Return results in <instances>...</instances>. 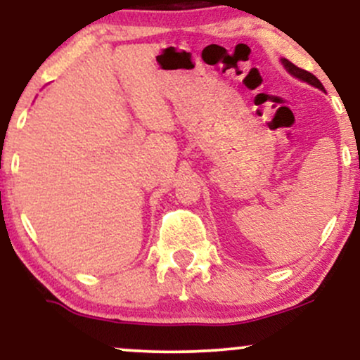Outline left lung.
Returning <instances> with one entry per match:
<instances>
[{
    "label": "left lung",
    "instance_id": "left-lung-1",
    "mask_svg": "<svg viewBox=\"0 0 360 360\" xmlns=\"http://www.w3.org/2000/svg\"><path fill=\"white\" fill-rule=\"evenodd\" d=\"M283 64H284V68L288 69V72H291L295 77H298V79H301V81H307L308 84L315 86V88H318V89H323L321 82L318 81V77L313 76L311 72H308V71H304V69L298 68V65H295L292 62H289L288 59H283Z\"/></svg>",
    "mask_w": 360,
    "mask_h": 360
}]
</instances>
